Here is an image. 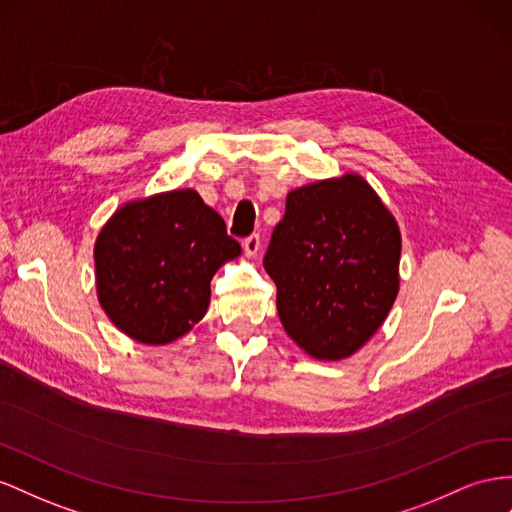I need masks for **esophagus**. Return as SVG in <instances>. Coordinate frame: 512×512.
<instances>
[{"label":"esophagus","instance_id":"34e87169","mask_svg":"<svg viewBox=\"0 0 512 512\" xmlns=\"http://www.w3.org/2000/svg\"><path fill=\"white\" fill-rule=\"evenodd\" d=\"M243 250H245L247 256H256L258 254V250H260V237H258V234H250V237L243 241Z\"/></svg>","mask_w":512,"mask_h":512}]
</instances>
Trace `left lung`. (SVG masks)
<instances>
[{
	"mask_svg": "<svg viewBox=\"0 0 512 512\" xmlns=\"http://www.w3.org/2000/svg\"><path fill=\"white\" fill-rule=\"evenodd\" d=\"M400 230L359 174L293 189L265 271L286 334L316 359H344L375 336L398 295Z\"/></svg>",
	"mask_w": 512,
	"mask_h": 512,
	"instance_id": "left-lung-1",
	"label": "left lung"
}]
</instances>
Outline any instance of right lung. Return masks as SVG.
<instances>
[{"mask_svg": "<svg viewBox=\"0 0 512 512\" xmlns=\"http://www.w3.org/2000/svg\"><path fill=\"white\" fill-rule=\"evenodd\" d=\"M239 254L198 191L157 193L122 204L96 237V295L122 334L168 344L206 314L215 271Z\"/></svg>", "mask_w": 512, "mask_h": 512, "instance_id": "obj_1", "label": "right lung"}]
</instances>
